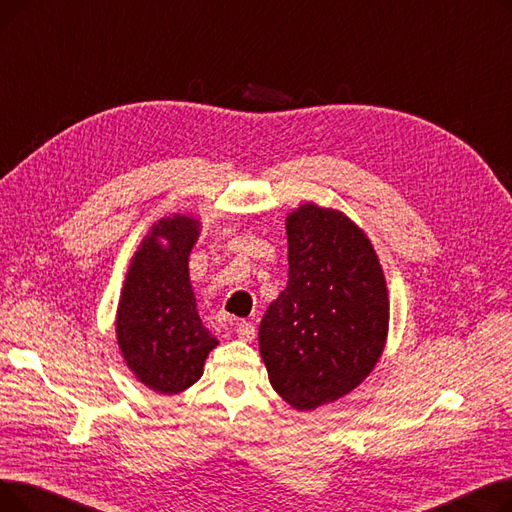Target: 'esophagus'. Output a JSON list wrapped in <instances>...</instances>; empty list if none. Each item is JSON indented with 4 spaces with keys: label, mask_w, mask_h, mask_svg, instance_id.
Wrapping results in <instances>:
<instances>
[{
    "label": "esophagus",
    "mask_w": 512,
    "mask_h": 512,
    "mask_svg": "<svg viewBox=\"0 0 512 512\" xmlns=\"http://www.w3.org/2000/svg\"><path fill=\"white\" fill-rule=\"evenodd\" d=\"M255 334H257V330H255L253 324H249V321H240V324L236 326V336H238V340L251 342V340H255Z\"/></svg>",
    "instance_id": "obj_1"
}]
</instances>
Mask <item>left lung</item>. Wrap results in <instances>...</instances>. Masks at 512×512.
Returning a JSON list of instances; mask_svg holds the SVG:
<instances>
[{
	"label": "left lung",
	"instance_id": "obj_1",
	"mask_svg": "<svg viewBox=\"0 0 512 512\" xmlns=\"http://www.w3.org/2000/svg\"><path fill=\"white\" fill-rule=\"evenodd\" d=\"M288 282L263 313L259 353L297 411L330 405L378 365L388 284L369 236L340 209L305 201L286 215Z\"/></svg>",
	"mask_w": 512,
	"mask_h": 512
}]
</instances>
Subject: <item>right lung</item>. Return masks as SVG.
Wrapping results in <instances>:
<instances>
[{
  "label": "right lung",
  "instance_id": "1",
  "mask_svg": "<svg viewBox=\"0 0 512 512\" xmlns=\"http://www.w3.org/2000/svg\"><path fill=\"white\" fill-rule=\"evenodd\" d=\"M201 234L193 213L151 224L130 257L116 311V342L126 367L157 394H178L203 375L218 346L201 324L188 257Z\"/></svg>",
  "mask_w": 512,
  "mask_h": 512
}]
</instances>
